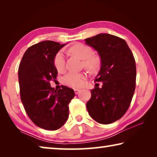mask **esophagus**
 I'll return each mask as SVG.
<instances>
[{
  "mask_svg": "<svg viewBox=\"0 0 157 157\" xmlns=\"http://www.w3.org/2000/svg\"><path fill=\"white\" fill-rule=\"evenodd\" d=\"M80 91V90L79 89H74V92H75V94L77 95V94H78V93Z\"/></svg>",
  "mask_w": 157,
  "mask_h": 157,
  "instance_id": "obj_1",
  "label": "esophagus"
}]
</instances>
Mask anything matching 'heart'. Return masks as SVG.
<instances>
[{
    "label": "heart",
    "instance_id": "obj_1",
    "mask_svg": "<svg viewBox=\"0 0 157 157\" xmlns=\"http://www.w3.org/2000/svg\"><path fill=\"white\" fill-rule=\"evenodd\" d=\"M69 52L83 59V64L90 71H96L100 66V58L97 55H91V49L83 44H76L69 48ZM54 65L59 72H62L65 68V59L62 52H58L54 59ZM86 74L82 73H69L62 79L66 86L71 88H80L84 85Z\"/></svg>",
    "mask_w": 157,
    "mask_h": 157
}]
</instances>
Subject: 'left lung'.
<instances>
[{"mask_svg": "<svg viewBox=\"0 0 157 157\" xmlns=\"http://www.w3.org/2000/svg\"><path fill=\"white\" fill-rule=\"evenodd\" d=\"M98 52L101 67L95 82H102L91 91L86 103L90 116L107 124L123 116L132 102L136 87V68L131 50L124 39L109 34H99L84 39Z\"/></svg>", "mask_w": 157, "mask_h": 157, "instance_id": "1", "label": "left lung"}]
</instances>
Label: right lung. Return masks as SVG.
Wrapping results in <instances>:
<instances>
[{
	"instance_id": "obj_1",
	"label": "right lung",
	"mask_w": 157,
	"mask_h": 157,
	"mask_svg": "<svg viewBox=\"0 0 157 157\" xmlns=\"http://www.w3.org/2000/svg\"><path fill=\"white\" fill-rule=\"evenodd\" d=\"M66 44L53 41L39 42L28 48L18 67L21 102L29 118L36 126L56 130L68 118V104L75 96L73 89L62 86L57 90L50 82L57 79L54 59Z\"/></svg>"
}]
</instances>
